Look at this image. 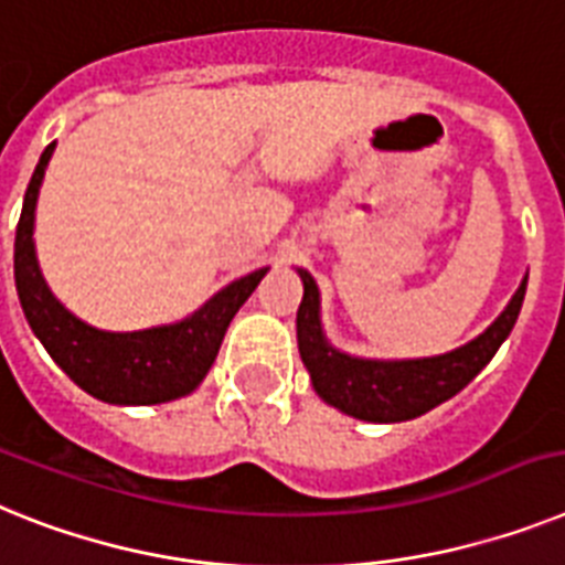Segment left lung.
Listing matches in <instances>:
<instances>
[{
	"instance_id": "obj_1",
	"label": "left lung",
	"mask_w": 565,
	"mask_h": 565,
	"mask_svg": "<svg viewBox=\"0 0 565 565\" xmlns=\"http://www.w3.org/2000/svg\"><path fill=\"white\" fill-rule=\"evenodd\" d=\"M298 275L305 281V298L296 316L298 353L310 371L312 387L327 405L364 422L416 419L428 414L430 407L457 396L494 359L502 341L509 339L523 307L525 284H529V275H525L494 324L462 348L443 355H428V359L382 362V359H359V355L341 353L324 339L319 287L307 269H298Z\"/></svg>"
}]
</instances>
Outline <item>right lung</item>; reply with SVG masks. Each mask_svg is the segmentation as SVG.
<instances>
[{"label":"right lung","mask_w":565,"mask_h":565,"mask_svg":"<svg viewBox=\"0 0 565 565\" xmlns=\"http://www.w3.org/2000/svg\"><path fill=\"white\" fill-rule=\"evenodd\" d=\"M54 146H45L28 183L13 244L19 305L33 335L60 367L94 399L108 405H160L192 393L215 362L226 327L253 296L267 267L226 284L183 321L135 333H108L65 310L49 290L33 249V212Z\"/></svg>","instance_id":"obj_1"}]
</instances>
